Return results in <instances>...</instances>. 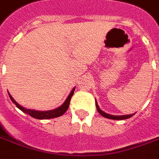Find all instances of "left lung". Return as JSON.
Here are the masks:
<instances>
[{
  "label": "left lung",
  "mask_w": 159,
  "mask_h": 159,
  "mask_svg": "<svg viewBox=\"0 0 159 159\" xmlns=\"http://www.w3.org/2000/svg\"><path fill=\"white\" fill-rule=\"evenodd\" d=\"M96 107H97V110H98V113L100 114L101 115H102L103 117L107 118V119H115V120H123V119H127L131 118L132 116L134 115V114H132V115H110V114H107V113L104 112L103 111H102L99 107L98 104V102L96 100Z\"/></svg>",
  "instance_id": "1"
}]
</instances>
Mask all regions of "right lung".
<instances>
[{
  "mask_svg": "<svg viewBox=\"0 0 159 159\" xmlns=\"http://www.w3.org/2000/svg\"><path fill=\"white\" fill-rule=\"evenodd\" d=\"M75 89H72L71 92L70 93V94L68 95V97L66 98L65 102L62 103L61 106H60L57 108L54 109V110H51V111H35V110H31V109H27L23 107V106H20V105L17 103L16 101L14 100V98H12L11 95L10 94V93L8 92V94L10 96V98L11 99L12 102L14 104L16 105V106L18 107L19 110L23 111V112L26 113L27 115H29L30 116H31L34 119H53V118H57L60 117L61 115H63L66 111H67L68 107L70 106V99H71V97L74 94Z\"/></svg>",
  "mask_w": 159,
  "mask_h": 159,
  "instance_id": "obj_1",
  "label": "right lung"
}]
</instances>
